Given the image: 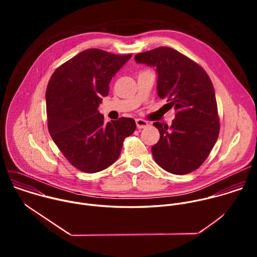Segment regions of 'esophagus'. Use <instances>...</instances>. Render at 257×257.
Here are the masks:
<instances>
[{"label":"esophagus","instance_id":"obj_1","mask_svg":"<svg viewBox=\"0 0 257 257\" xmlns=\"http://www.w3.org/2000/svg\"><path fill=\"white\" fill-rule=\"evenodd\" d=\"M135 122H136V126H137V128H138V129L145 128L146 126L149 125V123H148V122L144 121V120H142V119H136V120H135Z\"/></svg>","mask_w":257,"mask_h":257}]
</instances>
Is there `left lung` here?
Returning <instances> with one entry per match:
<instances>
[{"label": "left lung", "mask_w": 257, "mask_h": 257, "mask_svg": "<svg viewBox=\"0 0 257 257\" xmlns=\"http://www.w3.org/2000/svg\"><path fill=\"white\" fill-rule=\"evenodd\" d=\"M134 59L156 68L158 95L176 112L170 127L154 123L160 131V140L152 148L156 163L175 175L196 170L208 157L219 132L210 78L198 64L172 48H157Z\"/></svg>", "instance_id": "8db88e82"}]
</instances>
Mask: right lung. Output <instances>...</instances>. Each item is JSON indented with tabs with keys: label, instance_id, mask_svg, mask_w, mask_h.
Returning a JSON list of instances; mask_svg holds the SVG:
<instances>
[{
	"label": "right lung",
	"instance_id": "obj_1",
	"mask_svg": "<svg viewBox=\"0 0 257 257\" xmlns=\"http://www.w3.org/2000/svg\"><path fill=\"white\" fill-rule=\"evenodd\" d=\"M131 57L88 49L61 65L49 81V132L70 164L84 173L113 165L120 157L124 139L136 128L132 118L104 123L97 109L108 94L112 78Z\"/></svg>",
	"mask_w": 257,
	"mask_h": 257
}]
</instances>
